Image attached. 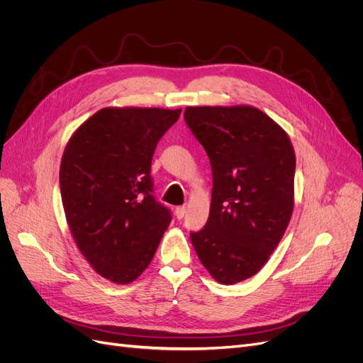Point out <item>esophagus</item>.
<instances>
[{
    "label": "esophagus",
    "mask_w": 363,
    "mask_h": 363,
    "mask_svg": "<svg viewBox=\"0 0 363 363\" xmlns=\"http://www.w3.org/2000/svg\"><path fill=\"white\" fill-rule=\"evenodd\" d=\"M185 211H186V208H185L184 205H182V206H178L177 209H174V216H177L178 220H182L184 216H185Z\"/></svg>",
    "instance_id": "34e87169"
}]
</instances>
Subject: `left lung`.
<instances>
[{
  "label": "left lung",
  "mask_w": 363,
  "mask_h": 363,
  "mask_svg": "<svg viewBox=\"0 0 363 363\" xmlns=\"http://www.w3.org/2000/svg\"><path fill=\"white\" fill-rule=\"evenodd\" d=\"M184 119L212 169L209 218L190 239L209 274L235 284L262 269L287 229L293 146L283 128L251 106L186 107Z\"/></svg>",
  "instance_id": "8db88e82"
}]
</instances>
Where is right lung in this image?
Returning a JSON list of instances; mask_svg holds the SVG:
<instances>
[{"instance_id":"1","label":"right lung","mask_w":363,"mask_h":363,"mask_svg":"<svg viewBox=\"0 0 363 363\" xmlns=\"http://www.w3.org/2000/svg\"><path fill=\"white\" fill-rule=\"evenodd\" d=\"M181 111L106 107L67 143L60 189L70 232L94 271L113 283L146 269L172 221L154 196L151 163Z\"/></svg>"}]
</instances>
